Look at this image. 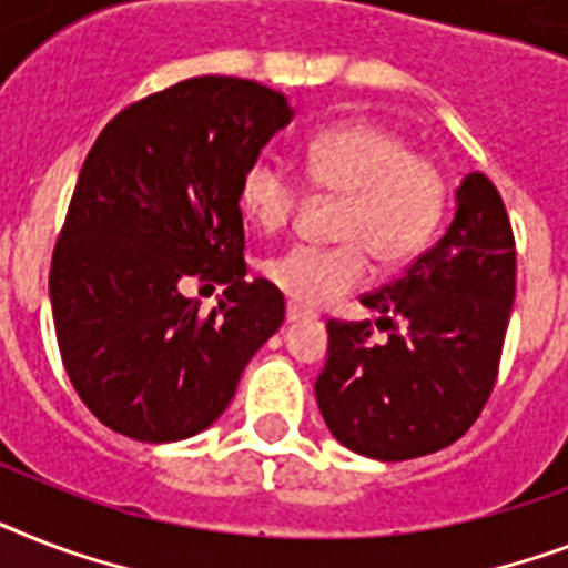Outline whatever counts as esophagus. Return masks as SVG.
<instances>
[{
  "instance_id": "esophagus-1",
  "label": "esophagus",
  "mask_w": 568,
  "mask_h": 568,
  "mask_svg": "<svg viewBox=\"0 0 568 568\" xmlns=\"http://www.w3.org/2000/svg\"><path fill=\"white\" fill-rule=\"evenodd\" d=\"M303 318H306V312L297 310V306H292V303H288V310H285V321H288V324H297V321H303Z\"/></svg>"
}]
</instances>
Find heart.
<instances>
[{
	"label": "heart",
	"instance_id": "obj_1",
	"mask_svg": "<svg viewBox=\"0 0 568 568\" xmlns=\"http://www.w3.org/2000/svg\"><path fill=\"white\" fill-rule=\"evenodd\" d=\"M303 173L312 189L336 200L333 247H292L262 262V276L301 310H321L365 283L368 256L400 267L439 230L448 176L395 129L347 120L310 135ZM303 203L301 182L280 164L256 159L239 180V205L256 230L280 232Z\"/></svg>",
	"mask_w": 568,
	"mask_h": 568
}]
</instances>
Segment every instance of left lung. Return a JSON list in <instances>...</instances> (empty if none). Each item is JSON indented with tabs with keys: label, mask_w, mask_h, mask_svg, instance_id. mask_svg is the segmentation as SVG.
<instances>
[{
	"label": "left lung",
	"mask_w": 568,
	"mask_h": 568,
	"mask_svg": "<svg viewBox=\"0 0 568 568\" xmlns=\"http://www.w3.org/2000/svg\"><path fill=\"white\" fill-rule=\"evenodd\" d=\"M516 297V239L484 173L457 189L448 232L404 276L359 297L372 321H327L321 415L345 448L397 463L454 445L493 395Z\"/></svg>",
	"instance_id": "1"
}]
</instances>
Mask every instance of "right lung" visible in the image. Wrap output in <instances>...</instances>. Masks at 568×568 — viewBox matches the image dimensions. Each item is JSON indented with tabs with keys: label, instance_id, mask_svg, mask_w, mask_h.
<instances>
[{
	"label": "right lung",
	"instance_id": "1",
	"mask_svg": "<svg viewBox=\"0 0 568 568\" xmlns=\"http://www.w3.org/2000/svg\"><path fill=\"white\" fill-rule=\"evenodd\" d=\"M288 120L280 91L196 75L126 105L91 146L49 297L67 377L114 433L205 430L283 324V292L247 280L239 180ZM194 278L227 285L209 316L184 297Z\"/></svg>",
	"mask_w": 568,
	"mask_h": 568
}]
</instances>
